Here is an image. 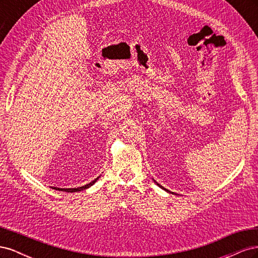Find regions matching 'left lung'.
<instances>
[{
  "instance_id": "left-lung-1",
  "label": "left lung",
  "mask_w": 258,
  "mask_h": 258,
  "mask_svg": "<svg viewBox=\"0 0 258 258\" xmlns=\"http://www.w3.org/2000/svg\"><path fill=\"white\" fill-rule=\"evenodd\" d=\"M157 185H158V186H159V187H161V188H163V187H162V186H161V185H159V184H158V183H157ZM163 189H165V190H168V189H166V188H163ZM168 191H169V190H168ZM169 192H170V191H169Z\"/></svg>"
}]
</instances>
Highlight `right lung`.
Wrapping results in <instances>:
<instances>
[{
    "instance_id": "right-lung-1",
    "label": "right lung",
    "mask_w": 258,
    "mask_h": 258,
    "mask_svg": "<svg viewBox=\"0 0 258 258\" xmlns=\"http://www.w3.org/2000/svg\"><path fill=\"white\" fill-rule=\"evenodd\" d=\"M98 178H99V177H97V178L93 179V181H92V182H90L89 184L85 185V186H82V187H77V188H57V187H52V188H53V189H56V190H62V191H68V192H75V191H81V190H84V189H86V188H88V187H90L91 185L95 184Z\"/></svg>"
}]
</instances>
